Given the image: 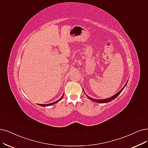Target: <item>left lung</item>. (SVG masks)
Instances as JSON below:
<instances>
[{
	"label": "left lung",
	"instance_id": "1",
	"mask_svg": "<svg viewBox=\"0 0 148 148\" xmlns=\"http://www.w3.org/2000/svg\"><path fill=\"white\" fill-rule=\"evenodd\" d=\"M127 83L125 84V85L123 86V88L121 90H120V91L118 92V93H116V95H114V96H113L111 97H109V98H107V99H93V98L90 97V96H88V99H90L91 101H92L96 102H98V103H107V102H110V101H113L114 99H115V98H116L120 93H121V92H122V91L124 90V87L125 86V85H126Z\"/></svg>",
	"mask_w": 148,
	"mask_h": 148
}]
</instances>
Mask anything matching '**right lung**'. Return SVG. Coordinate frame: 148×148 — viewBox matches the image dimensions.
Segmentation results:
<instances>
[{"instance_id": "obj_1", "label": "right lung", "mask_w": 148, "mask_h": 148, "mask_svg": "<svg viewBox=\"0 0 148 148\" xmlns=\"http://www.w3.org/2000/svg\"><path fill=\"white\" fill-rule=\"evenodd\" d=\"M63 96H64V95H63V96H62L61 98H60V99L59 100H58V101H56V102H52V103H48V104H39V103H38V105H40V106H42V107H46V106H49L53 105V104H54V103H56L57 102H58V101H60V100H62V98L63 97Z\"/></svg>"}]
</instances>
